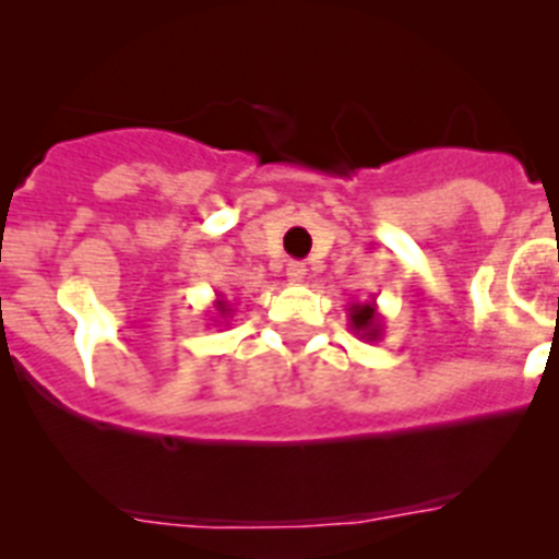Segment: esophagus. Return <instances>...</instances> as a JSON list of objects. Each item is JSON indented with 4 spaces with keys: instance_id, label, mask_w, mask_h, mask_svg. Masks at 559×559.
Instances as JSON below:
<instances>
[{
    "instance_id": "esophagus-1",
    "label": "esophagus",
    "mask_w": 559,
    "mask_h": 559,
    "mask_svg": "<svg viewBox=\"0 0 559 559\" xmlns=\"http://www.w3.org/2000/svg\"><path fill=\"white\" fill-rule=\"evenodd\" d=\"M305 271H308V269H305V263H299V260H290L288 271H285V274H288L290 283H302Z\"/></svg>"
}]
</instances>
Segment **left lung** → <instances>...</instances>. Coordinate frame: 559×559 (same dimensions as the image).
<instances>
[{"instance_id": "obj_1", "label": "left lung", "mask_w": 559, "mask_h": 559, "mask_svg": "<svg viewBox=\"0 0 559 559\" xmlns=\"http://www.w3.org/2000/svg\"><path fill=\"white\" fill-rule=\"evenodd\" d=\"M349 328L358 338L364 341H380L383 338V316L378 313V305L369 302H353L349 305Z\"/></svg>"}]
</instances>
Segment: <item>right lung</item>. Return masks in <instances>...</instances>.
<instances>
[{"instance_id": "obj_1", "label": "right lung", "mask_w": 559, "mask_h": 559, "mask_svg": "<svg viewBox=\"0 0 559 559\" xmlns=\"http://www.w3.org/2000/svg\"><path fill=\"white\" fill-rule=\"evenodd\" d=\"M215 313H218V319H224V322H226V319L231 316V305L218 296V299H215ZM226 324H229V322H226Z\"/></svg>"}]
</instances>
